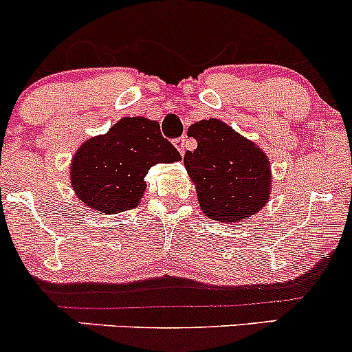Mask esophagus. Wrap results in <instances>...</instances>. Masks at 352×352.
Here are the masks:
<instances>
[{
	"mask_svg": "<svg viewBox=\"0 0 352 352\" xmlns=\"http://www.w3.org/2000/svg\"><path fill=\"white\" fill-rule=\"evenodd\" d=\"M187 145H188V138L185 137H180V138H177L175 140V146H177V150H179L180 152V155H184L185 153V150H187Z\"/></svg>",
	"mask_w": 352,
	"mask_h": 352,
	"instance_id": "esophagus-1",
	"label": "esophagus"
}]
</instances>
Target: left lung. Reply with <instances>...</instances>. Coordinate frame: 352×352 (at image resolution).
<instances>
[{
	"instance_id": "8db88e82",
	"label": "left lung",
	"mask_w": 352,
	"mask_h": 352,
	"mask_svg": "<svg viewBox=\"0 0 352 352\" xmlns=\"http://www.w3.org/2000/svg\"><path fill=\"white\" fill-rule=\"evenodd\" d=\"M188 135L197 140V148L185 152L184 165L204 214L223 223L257 214L270 194L265 153L217 118L194 123Z\"/></svg>"
}]
</instances>
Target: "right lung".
Masks as SVG:
<instances>
[{"instance_id": "add662e5", "label": "right lung", "mask_w": 352, "mask_h": 352, "mask_svg": "<svg viewBox=\"0 0 352 352\" xmlns=\"http://www.w3.org/2000/svg\"><path fill=\"white\" fill-rule=\"evenodd\" d=\"M182 160L155 120L125 117L105 135H96L73 157L72 187L80 202L105 215L137 207L145 175L157 164Z\"/></svg>"}]
</instances>
